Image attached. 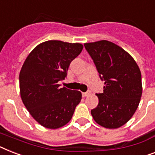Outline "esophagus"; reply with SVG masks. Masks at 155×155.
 <instances>
[{"label":"esophagus","mask_w":155,"mask_h":155,"mask_svg":"<svg viewBox=\"0 0 155 155\" xmlns=\"http://www.w3.org/2000/svg\"><path fill=\"white\" fill-rule=\"evenodd\" d=\"M90 95H91V91H87V92L82 93V95H83V97H87V96H89Z\"/></svg>","instance_id":"esophagus-1"}]
</instances>
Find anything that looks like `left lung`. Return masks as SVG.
<instances>
[{"label":"left lung","mask_w":155,"mask_h":155,"mask_svg":"<svg viewBox=\"0 0 155 155\" xmlns=\"http://www.w3.org/2000/svg\"><path fill=\"white\" fill-rule=\"evenodd\" d=\"M84 47L105 84L104 92L96 94L99 104L91 115L104 127H120L139 107L143 92L140 69L127 51L110 41L86 43Z\"/></svg>","instance_id":"obj_1"}]
</instances>
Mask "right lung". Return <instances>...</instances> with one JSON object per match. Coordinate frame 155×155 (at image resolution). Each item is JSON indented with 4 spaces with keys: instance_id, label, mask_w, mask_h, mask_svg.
I'll use <instances>...</instances> for the list:
<instances>
[{
    "instance_id": "obj_1",
    "label": "right lung",
    "mask_w": 155,
    "mask_h": 155,
    "mask_svg": "<svg viewBox=\"0 0 155 155\" xmlns=\"http://www.w3.org/2000/svg\"><path fill=\"white\" fill-rule=\"evenodd\" d=\"M80 43L48 41L29 53L21 68V97L35 120L48 129L62 127L71 120L82 94L60 88L71 62L83 50Z\"/></svg>"
}]
</instances>
